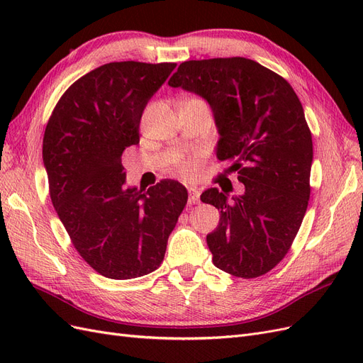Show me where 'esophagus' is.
<instances>
[{
	"label": "esophagus",
	"instance_id": "34e87169",
	"mask_svg": "<svg viewBox=\"0 0 363 363\" xmlns=\"http://www.w3.org/2000/svg\"><path fill=\"white\" fill-rule=\"evenodd\" d=\"M189 203L191 204H199L200 203V189L189 188Z\"/></svg>",
	"mask_w": 363,
	"mask_h": 363
}]
</instances>
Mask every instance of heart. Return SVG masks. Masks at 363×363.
I'll return each instance as SVG.
<instances>
[{"mask_svg": "<svg viewBox=\"0 0 363 363\" xmlns=\"http://www.w3.org/2000/svg\"><path fill=\"white\" fill-rule=\"evenodd\" d=\"M199 164H200L199 159L194 157V159H182L177 162L175 167H177V171L182 177L189 179V177H194L196 171H199Z\"/></svg>", "mask_w": 363, "mask_h": 363, "instance_id": "heart-1", "label": "heart"}]
</instances>
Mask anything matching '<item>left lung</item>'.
I'll return each instance as SVG.
<instances>
[{"label": "left lung", "mask_w": 363, "mask_h": 363, "mask_svg": "<svg viewBox=\"0 0 363 363\" xmlns=\"http://www.w3.org/2000/svg\"><path fill=\"white\" fill-rule=\"evenodd\" d=\"M168 83L211 104L221 136L216 156L233 163L245 186L232 200L216 188L201 194L221 213L206 238L215 267L263 276L286 256L309 204L313 145L298 96L281 75L245 57L183 62Z\"/></svg>", "instance_id": "left-lung-1"}]
</instances>
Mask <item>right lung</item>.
I'll return each mask as SVG.
<instances>
[{"instance_id": "1", "label": "right lung", "mask_w": 363, "mask_h": 363, "mask_svg": "<svg viewBox=\"0 0 363 363\" xmlns=\"http://www.w3.org/2000/svg\"><path fill=\"white\" fill-rule=\"evenodd\" d=\"M177 63L112 62L74 82L48 119L42 157L50 196L74 248L113 280L160 267L188 191L162 180L148 191L125 188L121 156L139 144L150 98Z\"/></svg>"}]
</instances>
